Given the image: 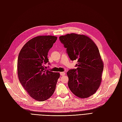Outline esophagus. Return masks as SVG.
<instances>
[{
    "label": "esophagus",
    "instance_id": "esophagus-1",
    "mask_svg": "<svg viewBox=\"0 0 122 122\" xmlns=\"http://www.w3.org/2000/svg\"><path fill=\"white\" fill-rule=\"evenodd\" d=\"M60 75L61 76H64L65 75V72H60Z\"/></svg>",
    "mask_w": 122,
    "mask_h": 122
}]
</instances>
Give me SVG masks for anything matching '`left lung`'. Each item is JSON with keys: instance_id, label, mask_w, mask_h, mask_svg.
Masks as SVG:
<instances>
[{"instance_id": "8db88e82", "label": "left lung", "mask_w": 122, "mask_h": 122, "mask_svg": "<svg viewBox=\"0 0 122 122\" xmlns=\"http://www.w3.org/2000/svg\"><path fill=\"white\" fill-rule=\"evenodd\" d=\"M72 61L77 60L76 69L66 74L68 86L76 96L85 98L94 94L102 82L103 62L98 48L90 38L75 33L59 37Z\"/></svg>"}]
</instances>
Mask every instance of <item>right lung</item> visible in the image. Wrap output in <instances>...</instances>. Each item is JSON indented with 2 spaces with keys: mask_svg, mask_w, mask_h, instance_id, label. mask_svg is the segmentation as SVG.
Returning a JSON list of instances; mask_svg holds the SVG:
<instances>
[{
  "mask_svg": "<svg viewBox=\"0 0 122 122\" xmlns=\"http://www.w3.org/2000/svg\"><path fill=\"white\" fill-rule=\"evenodd\" d=\"M54 36H38L28 41L19 53L18 75L19 81L32 98L43 102L56 90L59 73L45 70L48 52L57 40Z\"/></svg>",
  "mask_w": 122,
  "mask_h": 122,
  "instance_id": "obj_1",
  "label": "right lung"
}]
</instances>
